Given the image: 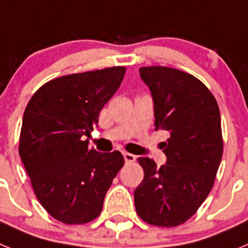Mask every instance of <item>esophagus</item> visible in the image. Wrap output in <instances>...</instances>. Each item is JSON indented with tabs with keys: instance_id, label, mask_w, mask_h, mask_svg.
I'll return each instance as SVG.
<instances>
[{
	"instance_id": "1",
	"label": "esophagus",
	"mask_w": 248,
	"mask_h": 248,
	"mask_svg": "<svg viewBox=\"0 0 248 248\" xmlns=\"http://www.w3.org/2000/svg\"><path fill=\"white\" fill-rule=\"evenodd\" d=\"M123 156H124L125 163H134L135 159H137V157H135V155L130 154V153H124V154H123Z\"/></svg>"
}]
</instances>
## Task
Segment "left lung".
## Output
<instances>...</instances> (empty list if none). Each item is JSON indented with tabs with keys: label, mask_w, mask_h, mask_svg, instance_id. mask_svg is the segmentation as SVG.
I'll list each match as a JSON object with an SVG mask.
<instances>
[{
	"label": "left lung",
	"mask_w": 248,
	"mask_h": 248,
	"mask_svg": "<svg viewBox=\"0 0 248 248\" xmlns=\"http://www.w3.org/2000/svg\"><path fill=\"white\" fill-rule=\"evenodd\" d=\"M154 102L155 130L169 131L166 164L139 157L144 180L134 191L137 214L145 222L175 227L202 205L214 186L223 151L220 109L201 80L174 68L139 69Z\"/></svg>",
	"instance_id": "1"
}]
</instances>
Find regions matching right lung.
Returning a JSON list of instances; mask_svg holds the SVG:
<instances>
[{
  "label": "right lung",
  "instance_id": "add662e5",
  "mask_svg": "<svg viewBox=\"0 0 248 248\" xmlns=\"http://www.w3.org/2000/svg\"><path fill=\"white\" fill-rule=\"evenodd\" d=\"M126 68L110 67L58 77L26 107L19 156L46 211L67 225L97 218L107 191L124 165L118 150L98 153L89 135L102 108L122 84Z\"/></svg>",
  "mask_w": 248,
  "mask_h": 248
}]
</instances>
